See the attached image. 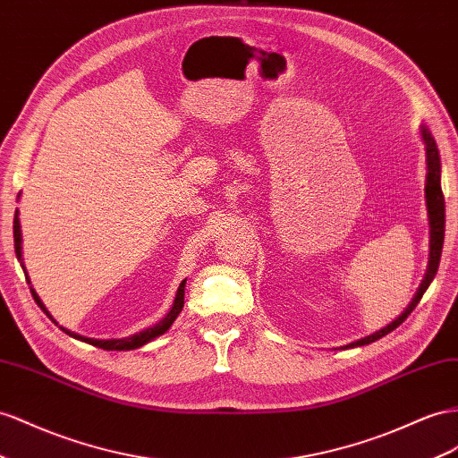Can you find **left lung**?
I'll return each instance as SVG.
<instances>
[{
  "mask_svg": "<svg viewBox=\"0 0 458 458\" xmlns=\"http://www.w3.org/2000/svg\"><path fill=\"white\" fill-rule=\"evenodd\" d=\"M420 139H422L424 146H426V208H428V221H429V258H428V267H426V276L420 283V287L414 294V299L411 301V304L404 308V312L394 318L391 324H387L383 329L369 333V335L356 339L349 344L341 347L344 349H354V347H364V344L374 343L381 337H386L387 333H391L394 327H399L403 321L411 316V312L418 306L422 294L426 293V289L429 287V283L434 281L437 267H439V259H441V249H443V239H445V199L441 192V159H439V150L436 139L431 137V132L426 125H420Z\"/></svg>",
  "mask_w": 458,
  "mask_h": 458,
  "instance_id": "8db88e82",
  "label": "left lung"
}]
</instances>
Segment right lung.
I'll return each mask as SVG.
<instances>
[{"label": "right lung", "mask_w": 458, "mask_h": 458, "mask_svg": "<svg viewBox=\"0 0 458 458\" xmlns=\"http://www.w3.org/2000/svg\"><path fill=\"white\" fill-rule=\"evenodd\" d=\"M13 237H15V254H17V259L21 262V267H22V271H24V276H27V283H30L29 274H27V267H24V262H22V234H21V224H19V209L15 212V219H13ZM184 285H187V279L181 281V285H179V289H177L175 301H173L171 310H169L162 319H159L157 324L150 326L148 329H142V331H139V333H134V335L123 337V339H94V337H84V335H79V333H75V331H71V329H67V327H64V326H59L57 321L52 318V314L47 312V308H46L44 302L40 301V296L36 294V291L32 289V285H30V293H32V296H34L36 304H38V306L42 308V310H44V314L49 316V319H52L55 326H59V329H64L69 337L79 339V341H82V343H89V344H92V347L104 349V351H132V349L142 347V344H146V343L154 341V339L159 337V335H164V333L173 326V321L177 319V316L181 314L182 306H184Z\"/></svg>", "instance_id": "obj_1"}]
</instances>
